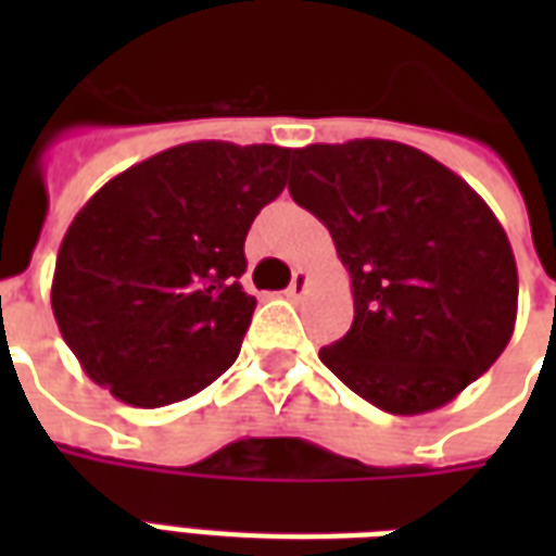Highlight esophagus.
Masks as SVG:
<instances>
[{
    "label": "esophagus",
    "instance_id": "esophagus-1",
    "mask_svg": "<svg viewBox=\"0 0 556 556\" xmlns=\"http://www.w3.org/2000/svg\"><path fill=\"white\" fill-rule=\"evenodd\" d=\"M306 289H309V274L306 270H294V277H291V286H289V294L291 301H301L303 294H306Z\"/></svg>",
    "mask_w": 556,
    "mask_h": 556
}]
</instances>
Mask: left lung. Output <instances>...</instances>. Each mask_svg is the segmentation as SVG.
I'll return each mask as SVG.
<instances>
[{"mask_svg": "<svg viewBox=\"0 0 556 556\" xmlns=\"http://www.w3.org/2000/svg\"><path fill=\"white\" fill-rule=\"evenodd\" d=\"M291 160V199L327 226L354 294L351 330L321 363L387 414L443 408L513 339L518 267L501 219L402 142H318Z\"/></svg>", "mask_w": 556, "mask_h": 556, "instance_id": "obj_1", "label": "left lung"}]
</instances>
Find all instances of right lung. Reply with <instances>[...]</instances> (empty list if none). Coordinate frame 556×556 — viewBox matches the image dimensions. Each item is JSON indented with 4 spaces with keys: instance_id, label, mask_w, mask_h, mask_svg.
<instances>
[{
    "instance_id": "right-lung-1",
    "label": "right lung",
    "mask_w": 556,
    "mask_h": 556,
    "mask_svg": "<svg viewBox=\"0 0 556 556\" xmlns=\"http://www.w3.org/2000/svg\"><path fill=\"white\" fill-rule=\"evenodd\" d=\"M291 148L184 142L115 175L55 258V325L94 384L134 408L195 396L238 361L255 298L243 241Z\"/></svg>"
}]
</instances>
